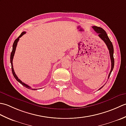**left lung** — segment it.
<instances>
[{"label": "left lung", "instance_id": "8db88e82", "mask_svg": "<svg viewBox=\"0 0 126 126\" xmlns=\"http://www.w3.org/2000/svg\"><path fill=\"white\" fill-rule=\"evenodd\" d=\"M92 28H93L94 30H95L96 32L98 33L99 37H100V38L102 40V41L104 43H105L106 45L107 46L108 50H109V55H110V60H111V70H110V73H109V74L108 77V79H109V77H110V75L111 74V71H113L114 66V56H113V54H114L113 45V44H112L111 42L110 41V40L109 39L107 34V33H106V32L104 31L102 28H100V27H97V26H92ZM104 85H103V86L101 88H100L98 90H100L101 88H102Z\"/></svg>", "mask_w": 126, "mask_h": 126}]
</instances>
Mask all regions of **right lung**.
Here are the masks:
<instances>
[{"label":"right lung","instance_id":"1","mask_svg":"<svg viewBox=\"0 0 126 126\" xmlns=\"http://www.w3.org/2000/svg\"><path fill=\"white\" fill-rule=\"evenodd\" d=\"M26 33V32L25 31H24L23 32L20 34V35L19 36L18 38L16 39L14 43H13V47H12V51L11 52V56H10V62H11V69H12V74H13V76H14L15 78L17 80V81L19 82L20 84H22L24 87H25V88H28V89H31V90H37L38 89H33V88H32L31 87H30V86H29L28 85H27L26 84L24 83L21 80H20L19 79H18V77H17V76L16 75L15 73V71H14V69H13V63H12V61H13V56H14L15 55V51H16V47H17V43L19 41V38H20L21 37H22V36H23L24 34Z\"/></svg>","mask_w":126,"mask_h":126}]
</instances>
